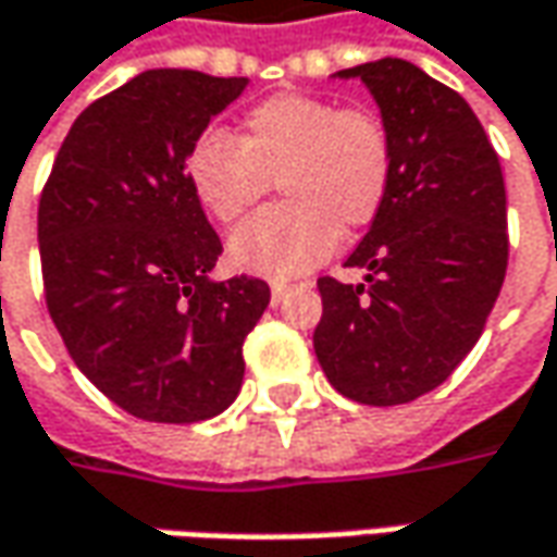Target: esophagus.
<instances>
[{
	"mask_svg": "<svg viewBox=\"0 0 557 557\" xmlns=\"http://www.w3.org/2000/svg\"><path fill=\"white\" fill-rule=\"evenodd\" d=\"M289 293H293V286H289V283H271V301H274V305H280V301L289 296Z\"/></svg>",
	"mask_w": 557,
	"mask_h": 557,
	"instance_id": "1",
	"label": "esophagus"
}]
</instances>
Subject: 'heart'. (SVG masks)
Wrapping results in <instances>:
<instances>
[{
  "label": "heart",
  "instance_id": "b5f03b06",
  "mask_svg": "<svg viewBox=\"0 0 557 557\" xmlns=\"http://www.w3.org/2000/svg\"><path fill=\"white\" fill-rule=\"evenodd\" d=\"M187 184L212 219H243L277 184L283 202L231 234L227 259L246 274L289 280L333 256L338 234L370 227L394 182L388 123L363 107L280 91L240 120V145L202 132L187 150Z\"/></svg>",
  "mask_w": 557,
  "mask_h": 557
}]
</instances>
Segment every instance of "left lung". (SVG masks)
<instances>
[{
  "instance_id": "1",
  "label": "left lung",
  "mask_w": 557,
  "mask_h": 557,
  "mask_svg": "<svg viewBox=\"0 0 557 557\" xmlns=\"http://www.w3.org/2000/svg\"><path fill=\"white\" fill-rule=\"evenodd\" d=\"M336 76L375 98L394 182L345 261L363 283L317 280L314 355L338 394L394 407L447 382L484 333L506 280V184L474 110L425 70L382 58Z\"/></svg>"
}]
</instances>
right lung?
Listing matches in <instances>:
<instances>
[{"instance_id": "add662e5", "label": "right lung", "mask_w": 557, "mask_h": 557, "mask_svg": "<svg viewBox=\"0 0 557 557\" xmlns=\"http://www.w3.org/2000/svg\"><path fill=\"white\" fill-rule=\"evenodd\" d=\"M249 79L145 70L88 104L39 200L46 301L73 363L147 422H202L240 394L264 280H212L219 234L187 150Z\"/></svg>"}]
</instances>
